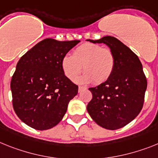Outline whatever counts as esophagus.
Segmentation results:
<instances>
[{"mask_svg":"<svg viewBox=\"0 0 158 158\" xmlns=\"http://www.w3.org/2000/svg\"><path fill=\"white\" fill-rule=\"evenodd\" d=\"M86 87H82V86H79V92H81L83 90H85Z\"/></svg>","mask_w":158,"mask_h":158,"instance_id":"esophagus-1","label":"esophagus"}]
</instances>
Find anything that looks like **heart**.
Returning a JSON list of instances; mask_svg holds the SVG:
<instances>
[{
    "label": "heart",
    "instance_id": "heart-1",
    "mask_svg": "<svg viewBox=\"0 0 158 158\" xmlns=\"http://www.w3.org/2000/svg\"><path fill=\"white\" fill-rule=\"evenodd\" d=\"M116 59L112 50L95 43H83L74 50L72 55L67 54L62 59L61 66L67 79L74 81L81 73V83L100 84L112 76Z\"/></svg>",
    "mask_w": 158,
    "mask_h": 158
}]
</instances>
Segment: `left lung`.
I'll return each instance as SVG.
<instances>
[{
  "mask_svg": "<svg viewBox=\"0 0 158 158\" xmlns=\"http://www.w3.org/2000/svg\"><path fill=\"white\" fill-rule=\"evenodd\" d=\"M93 43H104L116 59L112 76L90 87L92 99L87 106L92 120L110 130L123 128L137 116L143 108L147 79L138 57L117 38L106 36Z\"/></svg>",
  "mask_w": 158,
  "mask_h": 158,
  "instance_id": "left-lung-1",
  "label": "left lung"
}]
</instances>
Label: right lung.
<instances>
[{"label":"right lung","instance_id":"obj_1","mask_svg":"<svg viewBox=\"0 0 158 158\" xmlns=\"http://www.w3.org/2000/svg\"><path fill=\"white\" fill-rule=\"evenodd\" d=\"M79 42L46 38L18 61L10 83L13 107L28 126L46 130L64 116L79 87L64 75L61 62Z\"/></svg>","mask_w":158,"mask_h":158}]
</instances>
